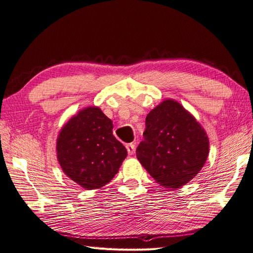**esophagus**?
<instances>
[{
  "instance_id": "1",
  "label": "esophagus",
  "mask_w": 253,
  "mask_h": 253,
  "mask_svg": "<svg viewBox=\"0 0 253 253\" xmlns=\"http://www.w3.org/2000/svg\"><path fill=\"white\" fill-rule=\"evenodd\" d=\"M126 151L128 153V155H133L134 152H135V144L134 143H128L126 145Z\"/></svg>"
}]
</instances>
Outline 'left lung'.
<instances>
[{
    "instance_id": "8db88e82",
    "label": "left lung",
    "mask_w": 253,
    "mask_h": 253,
    "mask_svg": "<svg viewBox=\"0 0 253 253\" xmlns=\"http://www.w3.org/2000/svg\"><path fill=\"white\" fill-rule=\"evenodd\" d=\"M143 141L136 156L157 183L185 186L209 155V138L195 117L174 99H165L145 117Z\"/></svg>"
}]
</instances>
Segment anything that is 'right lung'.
I'll return each mask as SVG.
<instances>
[{
    "label": "right lung",
    "instance_id": "obj_1",
    "mask_svg": "<svg viewBox=\"0 0 253 253\" xmlns=\"http://www.w3.org/2000/svg\"><path fill=\"white\" fill-rule=\"evenodd\" d=\"M56 150L65 175L86 190L110 182L127 155L113 135L112 120L98 106H86L66 122L59 132Z\"/></svg>",
    "mask_w": 253,
    "mask_h": 253
}]
</instances>
